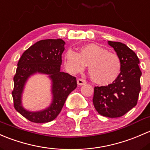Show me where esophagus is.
Segmentation results:
<instances>
[{
    "instance_id": "1",
    "label": "esophagus",
    "mask_w": 150,
    "mask_h": 150,
    "mask_svg": "<svg viewBox=\"0 0 150 150\" xmlns=\"http://www.w3.org/2000/svg\"><path fill=\"white\" fill-rule=\"evenodd\" d=\"M86 84V81L84 79H77V84H78V85L82 86Z\"/></svg>"
}]
</instances>
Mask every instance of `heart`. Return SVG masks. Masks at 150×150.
Instances as JSON below:
<instances>
[{
    "instance_id": "b5f03b06",
    "label": "heart",
    "mask_w": 150,
    "mask_h": 150,
    "mask_svg": "<svg viewBox=\"0 0 150 150\" xmlns=\"http://www.w3.org/2000/svg\"><path fill=\"white\" fill-rule=\"evenodd\" d=\"M66 67L72 74L81 72L88 66V71L92 81L100 85L113 82L120 74L121 62L117 54L109 52L95 43L80 47L79 52L72 49L64 55Z\"/></svg>"
}]
</instances>
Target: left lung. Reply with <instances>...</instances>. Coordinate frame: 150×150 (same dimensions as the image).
<instances>
[{"label":"left lung","mask_w":150,"mask_h":150,"mask_svg":"<svg viewBox=\"0 0 150 150\" xmlns=\"http://www.w3.org/2000/svg\"><path fill=\"white\" fill-rule=\"evenodd\" d=\"M120 58L121 69L118 78L108 86H95L93 104L101 115L118 118L135 107L141 90L139 59L132 49L119 42L108 41Z\"/></svg>","instance_id":"1"}]
</instances>
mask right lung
<instances>
[{"label": "right lung", "instance_id": "obj_1", "mask_svg": "<svg viewBox=\"0 0 150 150\" xmlns=\"http://www.w3.org/2000/svg\"><path fill=\"white\" fill-rule=\"evenodd\" d=\"M65 45L62 39L40 40L26 50L18 61L12 96L16 110L29 121L43 123L55 119L67 97L76 88V77L61 71ZM38 73L47 75L50 79L52 103L45 109L31 111L23 105V93L29 78Z\"/></svg>", "mask_w": 150, "mask_h": 150}]
</instances>
